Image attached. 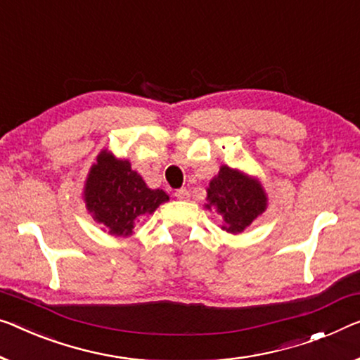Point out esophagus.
Returning <instances> with one entry per match:
<instances>
[{
  "label": "esophagus",
  "instance_id": "esophagus-1",
  "mask_svg": "<svg viewBox=\"0 0 360 360\" xmlns=\"http://www.w3.org/2000/svg\"><path fill=\"white\" fill-rule=\"evenodd\" d=\"M176 198H178V200H189V197H191V194H189V191L187 189H179V191H176Z\"/></svg>",
  "mask_w": 360,
  "mask_h": 360
}]
</instances>
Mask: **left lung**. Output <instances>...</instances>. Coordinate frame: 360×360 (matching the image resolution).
<instances>
[{
    "mask_svg": "<svg viewBox=\"0 0 360 360\" xmlns=\"http://www.w3.org/2000/svg\"><path fill=\"white\" fill-rule=\"evenodd\" d=\"M266 207L268 197L260 179L226 165L219 166L207 187L205 208L221 214V229L226 233H244Z\"/></svg>",
    "mask_w": 360,
    "mask_h": 360,
    "instance_id": "left-lung-1",
    "label": "left lung"
}]
</instances>
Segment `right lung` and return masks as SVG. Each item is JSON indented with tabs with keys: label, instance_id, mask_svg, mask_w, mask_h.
<instances>
[{
	"label": "right lung",
	"instance_id": "add662e5",
	"mask_svg": "<svg viewBox=\"0 0 360 360\" xmlns=\"http://www.w3.org/2000/svg\"><path fill=\"white\" fill-rule=\"evenodd\" d=\"M82 198L103 231L127 238L139 219L152 214L169 195L163 189H150L129 160L116 158L103 148L90 166Z\"/></svg>",
	"mask_w": 360,
	"mask_h": 360
}]
</instances>
